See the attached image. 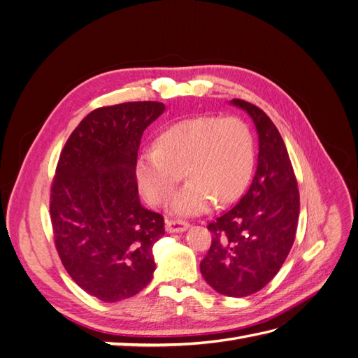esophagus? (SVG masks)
<instances>
[{
	"label": "esophagus",
	"instance_id": "obj_1",
	"mask_svg": "<svg viewBox=\"0 0 358 358\" xmlns=\"http://www.w3.org/2000/svg\"><path fill=\"white\" fill-rule=\"evenodd\" d=\"M189 227V222L179 221V220H167L166 221V230L169 233H182Z\"/></svg>",
	"mask_w": 358,
	"mask_h": 358
}]
</instances>
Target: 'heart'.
<instances>
[{
	"label": "heart",
	"mask_w": 358,
	"mask_h": 358,
	"mask_svg": "<svg viewBox=\"0 0 358 358\" xmlns=\"http://www.w3.org/2000/svg\"><path fill=\"white\" fill-rule=\"evenodd\" d=\"M255 148L251 128L237 116L201 115L169 125L158 146L143 149L136 175L143 196L164 204L183 178L189 182L171 200L178 215H196L236 200L252 176Z\"/></svg>",
	"instance_id": "1"
}]
</instances>
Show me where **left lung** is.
I'll return each mask as SVG.
<instances>
[{"mask_svg":"<svg viewBox=\"0 0 358 358\" xmlns=\"http://www.w3.org/2000/svg\"><path fill=\"white\" fill-rule=\"evenodd\" d=\"M258 133V164L251 187L231 209L208 224L212 245L200 272L215 291L246 297L264 288L294 243L300 196L282 137L259 107L234 99Z\"/></svg>","mask_w":358,"mask_h":358,"instance_id":"8db88e82","label":"left lung"}]
</instances>
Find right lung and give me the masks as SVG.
I'll return each mask as SVG.
<instances>
[{"instance_id":"add662e5","label":"right lung","mask_w":358,"mask_h":358,"mask_svg":"<svg viewBox=\"0 0 358 358\" xmlns=\"http://www.w3.org/2000/svg\"><path fill=\"white\" fill-rule=\"evenodd\" d=\"M158 101L99 107L76 127L50 187L53 241L67 273L103 301L136 296L154 276L162 215L138 200L137 152Z\"/></svg>"}]
</instances>
